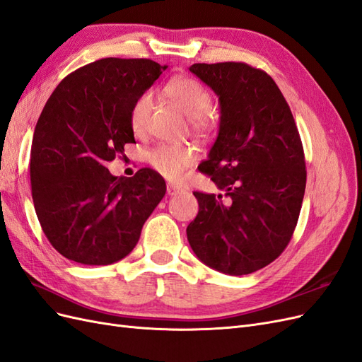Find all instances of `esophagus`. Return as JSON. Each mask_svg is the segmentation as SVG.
<instances>
[{
	"mask_svg": "<svg viewBox=\"0 0 362 362\" xmlns=\"http://www.w3.org/2000/svg\"><path fill=\"white\" fill-rule=\"evenodd\" d=\"M181 192H182V189L178 187V185L168 184V194H169V196H177V194H180Z\"/></svg>",
	"mask_w": 362,
	"mask_h": 362,
	"instance_id": "obj_1",
	"label": "esophagus"
}]
</instances>
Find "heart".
<instances>
[{"instance_id":"b5f03b06","label":"heart","mask_w":362,"mask_h":362,"mask_svg":"<svg viewBox=\"0 0 362 362\" xmlns=\"http://www.w3.org/2000/svg\"><path fill=\"white\" fill-rule=\"evenodd\" d=\"M164 92L170 100L177 103L185 115L192 117V124L196 129L206 131L211 127L210 110L213 107L211 93L205 87L189 76H178L170 80ZM152 108V95L149 92L140 95L131 108V127L140 133L144 131ZM196 161V151L192 146L172 144L160 145L149 154V163L164 178L177 181L182 177L184 170Z\"/></svg>"}]
</instances>
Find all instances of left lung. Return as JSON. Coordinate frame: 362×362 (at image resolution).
<instances>
[{"mask_svg": "<svg viewBox=\"0 0 362 362\" xmlns=\"http://www.w3.org/2000/svg\"><path fill=\"white\" fill-rule=\"evenodd\" d=\"M189 69L221 103L218 134L199 168L229 198L193 192L199 213L189 243L208 267L249 275L282 254L298 223L306 185L299 131L264 71L238 62Z\"/></svg>", "mask_w": 362, "mask_h": 362, "instance_id": "obj_1", "label": "left lung"}]
</instances>
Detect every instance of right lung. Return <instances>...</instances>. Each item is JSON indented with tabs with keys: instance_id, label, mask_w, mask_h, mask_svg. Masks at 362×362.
I'll return each instance as SVG.
<instances>
[{
	"instance_id": "1",
	"label": "right lung",
	"mask_w": 362,
	"mask_h": 362,
	"mask_svg": "<svg viewBox=\"0 0 362 362\" xmlns=\"http://www.w3.org/2000/svg\"><path fill=\"white\" fill-rule=\"evenodd\" d=\"M168 66L108 57L60 81L40 113L31 145L35 210L52 247L71 261L107 266L137 245L166 193L156 170L117 178L105 164L136 144L131 108Z\"/></svg>"
}]
</instances>
